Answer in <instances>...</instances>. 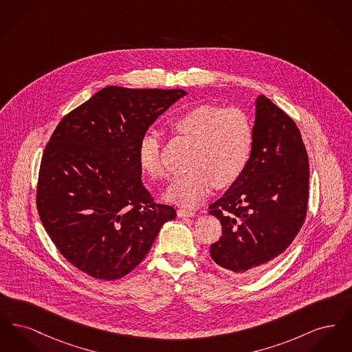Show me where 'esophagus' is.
I'll use <instances>...</instances> for the list:
<instances>
[{
	"instance_id": "34e87169",
	"label": "esophagus",
	"mask_w": 352,
	"mask_h": 352,
	"mask_svg": "<svg viewBox=\"0 0 352 352\" xmlns=\"http://www.w3.org/2000/svg\"><path fill=\"white\" fill-rule=\"evenodd\" d=\"M177 214H178L179 218H192V217H195V212H194V211L184 210V208H179V210L177 211Z\"/></svg>"
}]
</instances>
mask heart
<instances>
[{"instance_id": "heart-1", "label": "heart", "mask_w": 352, "mask_h": 352, "mask_svg": "<svg viewBox=\"0 0 352 352\" xmlns=\"http://www.w3.org/2000/svg\"><path fill=\"white\" fill-rule=\"evenodd\" d=\"M174 135L194 144L190 170L173 178L165 192L168 201L194 207L214 187L228 188L245 173L254 146V126L250 115L237 107L195 105L171 122ZM161 137L146 132L138 141L137 160L151 179L165 178Z\"/></svg>"}]
</instances>
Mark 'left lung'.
<instances>
[{
	"instance_id": "1",
	"label": "left lung",
	"mask_w": 352,
	"mask_h": 352,
	"mask_svg": "<svg viewBox=\"0 0 352 352\" xmlns=\"http://www.w3.org/2000/svg\"><path fill=\"white\" fill-rule=\"evenodd\" d=\"M254 146L244 175L208 208L221 237L212 260L234 276H253L293 243L306 219L309 157L293 118L260 95Z\"/></svg>"
}]
</instances>
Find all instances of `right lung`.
Returning a JSON list of instances; mask_svg holds the SVG:
<instances>
[{
    "instance_id": "right-lung-1",
    "label": "right lung",
    "mask_w": 352,
    "mask_h": 352,
    "mask_svg": "<svg viewBox=\"0 0 352 352\" xmlns=\"http://www.w3.org/2000/svg\"><path fill=\"white\" fill-rule=\"evenodd\" d=\"M184 89L105 87L60 120L38 175L36 208L46 232L74 267L112 281L151 251L161 227L175 219L141 181L142 134Z\"/></svg>"
}]
</instances>
